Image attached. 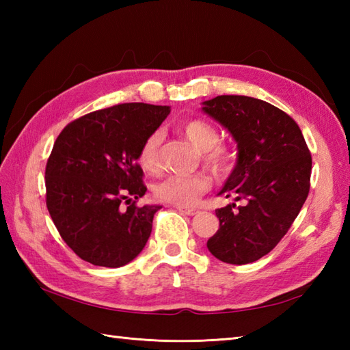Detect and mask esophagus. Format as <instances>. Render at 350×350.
Segmentation results:
<instances>
[{"mask_svg": "<svg viewBox=\"0 0 350 350\" xmlns=\"http://www.w3.org/2000/svg\"><path fill=\"white\" fill-rule=\"evenodd\" d=\"M177 211H179L180 213L189 215V217H192V215H196L198 212L197 209H192V207H182V206H177Z\"/></svg>", "mask_w": 350, "mask_h": 350, "instance_id": "1", "label": "esophagus"}]
</instances>
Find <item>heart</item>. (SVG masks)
I'll use <instances>...</instances> for the list:
<instances>
[{
  "instance_id": "b5f03b06",
  "label": "heart",
  "mask_w": 350,
  "mask_h": 350,
  "mask_svg": "<svg viewBox=\"0 0 350 350\" xmlns=\"http://www.w3.org/2000/svg\"><path fill=\"white\" fill-rule=\"evenodd\" d=\"M183 135L198 152L203 153L204 162L215 173L227 174L234 165V156L228 148L219 146V132L209 122L202 118H191L182 126ZM162 141L159 131L152 132L146 138L139 150V163L148 173L158 171V150ZM211 188V180L206 176H167L154 187V196L162 202L176 206H192L204 192Z\"/></svg>"
}]
</instances>
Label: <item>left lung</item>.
I'll use <instances>...</instances> for the list:
<instances>
[{
	"label": "left lung",
	"mask_w": 350,
	"mask_h": 350,
	"mask_svg": "<svg viewBox=\"0 0 350 350\" xmlns=\"http://www.w3.org/2000/svg\"><path fill=\"white\" fill-rule=\"evenodd\" d=\"M203 113L237 144L236 165L218 196L236 203L217 209L219 228L207 250L230 265H247L275 248L310 191L311 154L299 126L284 111L250 96L222 94Z\"/></svg>",
	"instance_id": "left-lung-1"
}]
</instances>
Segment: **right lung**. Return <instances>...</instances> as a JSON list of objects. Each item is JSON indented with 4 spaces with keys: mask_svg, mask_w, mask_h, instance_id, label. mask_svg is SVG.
<instances>
[{
    "mask_svg": "<svg viewBox=\"0 0 350 350\" xmlns=\"http://www.w3.org/2000/svg\"><path fill=\"white\" fill-rule=\"evenodd\" d=\"M170 111L122 103L69 123L55 139L44 171L46 206L63 241L85 262L120 267L146 247L162 206L133 202L147 191L138 156Z\"/></svg>",
    "mask_w": 350,
    "mask_h": 350,
    "instance_id": "obj_1",
    "label": "right lung"
}]
</instances>
